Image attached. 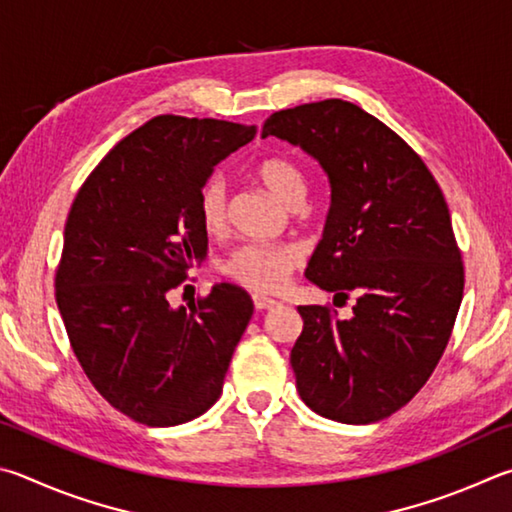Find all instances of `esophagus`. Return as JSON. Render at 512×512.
I'll return each mask as SVG.
<instances>
[{"instance_id": "34e87169", "label": "esophagus", "mask_w": 512, "mask_h": 512, "mask_svg": "<svg viewBox=\"0 0 512 512\" xmlns=\"http://www.w3.org/2000/svg\"><path fill=\"white\" fill-rule=\"evenodd\" d=\"M274 306H279V301L265 297V294H254V308L256 310H272Z\"/></svg>"}]
</instances>
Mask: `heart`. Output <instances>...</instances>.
I'll return each instance as SVG.
<instances>
[{"mask_svg":"<svg viewBox=\"0 0 512 512\" xmlns=\"http://www.w3.org/2000/svg\"><path fill=\"white\" fill-rule=\"evenodd\" d=\"M256 177L276 200L294 206L303 204L308 193V177L290 157H267L256 166ZM197 215L206 233L218 236L227 229V184L211 177L197 197ZM301 263L299 247L288 242H249L231 254L224 272L231 281L256 292H276L288 281L290 272Z\"/></svg>","mask_w":512,"mask_h":512,"instance_id":"heart-1","label":"heart"}]
</instances>
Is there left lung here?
<instances>
[{"instance_id":"1","label":"left lung","mask_w":512,"mask_h":512,"mask_svg":"<svg viewBox=\"0 0 512 512\" xmlns=\"http://www.w3.org/2000/svg\"><path fill=\"white\" fill-rule=\"evenodd\" d=\"M315 157L330 209L306 279L355 294L351 319L299 306L290 353L297 391L319 416L369 425L423 389L450 342L463 263L450 209L425 161L362 107L339 98L274 112L265 137Z\"/></svg>"}]
</instances>
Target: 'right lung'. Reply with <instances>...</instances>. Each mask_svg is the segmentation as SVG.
Here are the masks:
<instances>
[{"label": "right lung", "mask_w": 512, "mask_h": 512, "mask_svg": "<svg viewBox=\"0 0 512 512\" xmlns=\"http://www.w3.org/2000/svg\"><path fill=\"white\" fill-rule=\"evenodd\" d=\"M254 137V125L155 116L107 152L71 204L58 310L89 382L141 425H182L211 409L254 315L231 283L188 310L168 301L209 245L202 186Z\"/></svg>", "instance_id": "right-lung-1"}]
</instances>
